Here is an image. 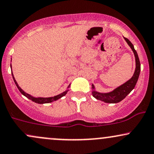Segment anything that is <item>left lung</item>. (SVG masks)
Returning a JSON list of instances; mask_svg holds the SVG:
<instances>
[{
	"mask_svg": "<svg viewBox=\"0 0 154 154\" xmlns=\"http://www.w3.org/2000/svg\"><path fill=\"white\" fill-rule=\"evenodd\" d=\"M125 40H126V42L128 43V45H130V48H131L134 54H135L136 62V68L135 73H134L132 78L129 79L128 82H125V84L119 86V88H116V89L114 90V91H113L112 92H110V93H98V92L96 91L93 92V95L94 98H95L98 100L106 102V103H119L121 100H122L124 98H125V97H126L127 95L134 89L136 83L137 82V79H138L140 72V63L138 56H137V52H136L135 48H134L133 45H132L131 42L126 38H125ZM92 88L94 89V85H92Z\"/></svg>",
	"mask_w": 154,
	"mask_h": 154,
	"instance_id": "1",
	"label": "left lung"
}]
</instances>
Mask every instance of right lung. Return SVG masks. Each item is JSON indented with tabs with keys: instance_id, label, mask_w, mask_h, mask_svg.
Here are the masks:
<instances>
[{
	"instance_id": "add662e5",
	"label": "right lung",
	"mask_w": 154,
	"mask_h": 154,
	"mask_svg": "<svg viewBox=\"0 0 154 154\" xmlns=\"http://www.w3.org/2000/svg\"><path fill=\"white\" fill-rule=\"evenodd\" d=\"M12 74V77H13V79H14V81L16 85H17V87L18 88L19 91H20V93H22V95H24V96L26 97L27 98H29V99H30L31 100H32V101L35 102V103H51L52 101H54V100H56L58 99H59L60 98H61V97H63V95H65L67 93V91L63 92V93H61V94L58 95H56V96H54V97H51V98H35V97H32V95L27 94V93H26L25 92H24L22 91V89H21V88L19 87V86L18 85V84H17V82H16L15 79H14V77L13 75V73L11 72Z\"/></svg>"
}]
</instances>
